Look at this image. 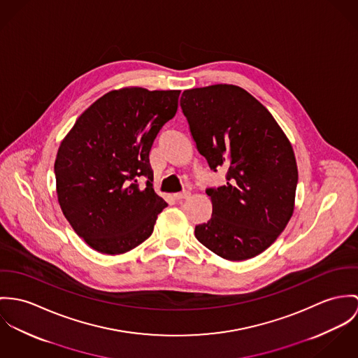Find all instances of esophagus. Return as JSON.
Listing matches in <instances>:
<instances>
[{
	"label": "esophagus",
	"instance_id": "34e87169",
	"mask_svg": "<svg viewBox=\"0 0 358 358\" xmlns=\"http://www.w3.org/2000/svg\"><path fill=\"white\" fill-rule=\"evenodd\" d=\"M176 200H184V199H188L191 196V194L188 191H184V192H178V194H174L173 195Z\"/></svg>",
	"mask_w": 358,
	"mask_h": 358
}]
</instances>
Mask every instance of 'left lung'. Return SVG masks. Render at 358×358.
I'll return each mask as SVG.
<instances>
[{
  "label": "left lung",
  "instance_id": "8db88e82",
  "mask_svg": "<svg viewBox=\"0 0 358 358\" xmlns=\"http://www.w3.org/2000/svg\"><path fill=\"white\" fill-rule=\"evenodd\" d=\"M180 106L199 154L211 170H227L225 185L206 189L213 214L195 236L225 259H250L278 238L294 213L292 147L272 114L235 85L184 90Z\"/></svg>",
  "mask_w": 358,
  "mask_h": 358
}]
</instances>
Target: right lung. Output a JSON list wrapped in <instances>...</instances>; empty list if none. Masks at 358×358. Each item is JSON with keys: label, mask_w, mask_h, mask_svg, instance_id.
<instances>
[{"label": "right lung", "mask_w": 358, "mask_h": 358, "mask_svg": "<svg viewBox=\"0 0 358 358\" xmlns=\"http://www.w3.org/2000/svg\"><path fill=\"white\" fill-rule=\"evenodd\" d=\"M180 90L123 87L96 100L55 160L62 211L93 250L117 255L145 241L167 206L152 188L150 151L178 108ZM146 178L140 187L136 181Z\"/></svg>", "instance_id": "right-lung-1"}]
</instances>
